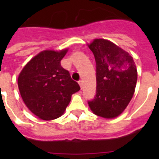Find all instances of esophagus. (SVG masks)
Here are the masks:
<instances>
[{
	"instance_id": "34e87169",
	"label": "esophagus",
	"mask_w": 159,
	"mask_h": 159,
	"mask_svg": "<svg viewBox=\"0 0 159 159\" xmlns=\"http://www.w3.org/2000/svg\"><path fill=\"white\" fill-rule=\"evenodd\" d=\"M79 84H80V86L81 89L83 88V85H84V84H83V80H80L79 81Z\"/></svg>"
}]
</instances>
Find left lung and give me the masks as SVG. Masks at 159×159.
<instances>
[{
  "mask_svg": "<svg viewBox=\"0 0 159 159\" xmlns=\"http://www.w3.org/2000/svg\"><path fill=\"white\" fill-rule=\"evenodd\" d=\"M88 46L96 62V95L88 105L95 115L115 119L126 109L137 83V68L129 53L105 39H94Z\"/></svg>",
  "mask_w": 159,
  "mask_h": 159,
  "instance_id": "1",
  "label": "left lung"
}]
</instances>
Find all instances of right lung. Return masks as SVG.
Returning a JSON list of instances; mask_svg holds the SVG:
<instances>
[{
	"label": "right lung",
	"mask_w": 159,
	"mask_h": 159,
	"mask_svg": "<svg viewBox=\"0 0 159 159\" xmlns=\"http://www.w3.org/2000/svg\"><path fill=\"white\" fill-rule=\"evenodd\" d=\"M67 51L68 48L40 52L26 64L18 76V88L25 104L43 120L60 117L72 94L80 89L60 64Z\"/></svg>",
	"instance_id": "right-lung-1"
}]
</instances>
